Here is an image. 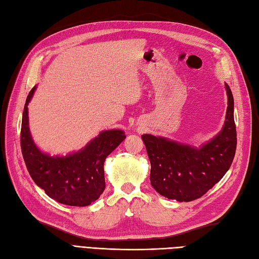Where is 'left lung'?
Wrapping results in <instances>:
<instances>
[{"label": "left lung", "mask_w": 259, "mask_h": 259, "mask_svg": "<svg viewBox=\"0 0 259 259\" xmlns=\"http://www.w3.org/2000/svg\"><path fill=\"white\" fill-rule=\"evenodd\" d=\"M228 109L225 126L199 149L149 134L142 136L150 160V183L162 196L192 201L205 195L223 178L236 150L234 101L226 85Z\"/></svg>", "instance_id": "obj_1"}]
</instances>
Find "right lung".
<instances>
[{
  "mask_svg": "<svg viewBox=\"0 0 259 259\" xmlns=\"http://www.w3.org/2000/svg\"><path fill=\"white\" fill-rule=\"evenodd\" d=\"M36 90L28 95L20 130V147L31 179L49 197L61 204L83 207L100 197L106 188L104 160L124 139L123 131L101 132L82 150L67 157H50L33 144L28 126V103Z\"/></svg>",
  "mask_w": 259,
  "mask_h": 259,
  "instance_id": "add662e5",
  "label": "right lung"
}]
</instances>
